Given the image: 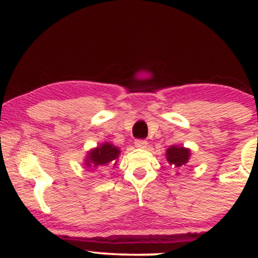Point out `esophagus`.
I'll list each match as a JSON object with an SVG mask.
<instances>
[{"mask_svg":"<svg viewBox=\"0 0 258 258\" xmlns=\"http://www.w3.org/2000/svg\"><path fill=\"white\" fill-rule=\"evenodd\" d=\"M148 144V142L146 139H136L135 141V146L137 148H146Z\"/></svg>","mask_w":258,"mask_h":258,"instance_id":"obj_1","label":"esophagus"}]
</instances>
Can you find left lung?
<instances>
[{"label": "left lung", "instance_id": "left-lung-1", "mask_svg": "<svg viewBox=\"0 0 258 258\" xmlns=\"http://www.w3.org/2000/svg\"><path fill=\"white\" fill-rule=\"evenodd\" d=\"M189 153L188 149H184V148H178L176 146L168 148L166 153V158L168 160L172 167H182L186 164V161L189 160Z\"/></svg>", "mask_w": 258, "mask_h": 258}]
</instances>
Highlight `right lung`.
I'll list each match as a JSON object with an SVG mask.
<instances>
[{
	"label": "right lung",
	"instance_id": "add662e5",
	"mask_svg": "<svg viewBox=\"0 0 258 258\" xmlns=\"http://www.w3.org/2000/svg\"><path fill=\"white\" fill-rule=\"evenodd\" d=\"M120 150L116 147H114L112 144L104 143L102 146L96 148L94 150H92L90 153V156H87V164L88 166L94 165L96 167H104L106 165L115 164V160L119 156Z\"/></svg>",
	"mask_w": 258,
	"mask_h": 258
}]
</instances>
